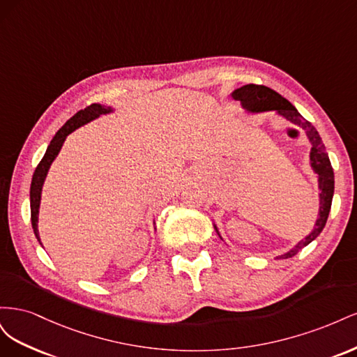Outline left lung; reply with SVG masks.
<instances>
[{"instance_id": "8db88e82", "label": "left lung", "mask_w": 357, "mask_h": 357, "mask_svg": "<svg viewBox=\"0 0 357 357\" xmlns=\"http://www.w3.org/2000/svg\"><path fill=\"white\" fill-rule=\"evenodd\" d=\"M232 98L235 101H240L244 110L250 113H264V112H275L278 116L284 117L287 122L291 125L299 126L302 131L305 132L308 142L311 144L310 150V165L312 171L317 174L319 178V218L316 220V226L304 240H301L295 247H291L289 252L277 256L278 259H287L295 256L299 250H302L305 245H308L311 241H314L320 232L323 231L328 220V215L331 211L332 198H333V189H335V178H333V169L331 165L329 156L326 153L325 144H323L321 138L317 132V129L312 126L308 121L299 114V112L291 105L282 95L277 93L275 91L266 88L262 84H245L241 88L235 89L232 93ZM215 232L219 234L218 226L214 225ZM220 236V234H219ZM222 238V236H220Z\"/></svg>"}]
</instances>
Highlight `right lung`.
Wrapping results in <instances>:
<instances>
[{
    "label": "right lung",
    "mask_w": 357,
    "mask_h": 357,
    "mask_svg": "<svg viewBox=\"0 0 357 357\" xmlns=\"http://www.w3.org/2000/svg\"><path fill=\"white\" fill-rule=\"evenodd\" d=\"M112 112H113L112 107H105L101 104H92L89 107H86L84 110H80L75 113L71 119H68L66 125H63L55 134V137L52 138V142L47 146L45 156H43V159L40 160V164L37 165V168L34 171V176H32L31 190H29L31 223H32V229H34V234L37 236L38 243H40V236H38V225L37 223H38V210H40V201H41V189H43V185H45V180H46L47 171L52 165V162L55 160V158L58 156L59 150H61L63 142H66L68 134L75 131L77 128L95 121V119H98L101 114H109Z\"/></svg>",
    "instance_id": "obj_1"
}]
</instances>
